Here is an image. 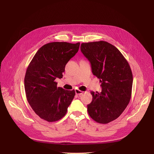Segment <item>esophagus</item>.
<instances>
[{
	"instance_id": "esophagus-1",
	"label": "esophagus",
	"mask_w": 154,
	"mask_h": 154,
	"mask_svg": "<svg viewBox=\"0 0 154 154\" xmlns=\"http://www.w3.org/2000/svg\"><path fill=\"white\" fill-rule=\"evenodd\" d=\"M75 94L77 95H81L83 93V91H80L79 90H75Z\"/></svg>"
}]
</instances>
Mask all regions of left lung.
Wrapping results in <instances>:
<instances>
[{"label": "left lung", "instance_id": "obj_1", "mask_svg": "<svg viewBox=\"0 0 154 154\" xmlns=\"http://www.w3.org/2000/svg\"><path fill=\"white\" fill-rule=\"evenodd\" d=\"M80 50L102 87L100 93L91 92L93 100L87 111L96 122L107 124L117 119L130 102L133 83L130 65L121 52L106 41L82 43Z\"/></svg>", "mask_w": 154, "mask_h": 154}]
</instances>
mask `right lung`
Listing matches in <instances>:
<instances>
[{
	"label": "right lung",
	"mask_w": 154,
	"mask_h": 154,
	"mask_svg": "<svg viewBox=\"0 0 154 154\" xmlns=\"http://www.w3.org/2000/svg\"><path fill=\"white\" fill-rule=\"evenodd\" d=\"M80 42H52L42 46L27 69L24 88L29 103L35 113L48 122L60 120L66 113L75 91L57 87L65 66L78 52Z\"/></svg>",
	"instance_id": "right-lung-1"
}]
</instances>
